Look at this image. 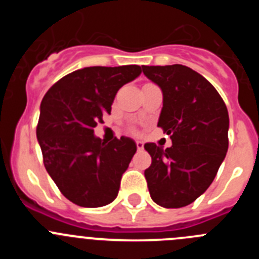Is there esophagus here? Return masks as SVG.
I'll list each match as a JSON object with an SVG mask.
<instances>
[{
    "mask_svg": "<svg viewBox=\"0 0 259 259\" xmlns=\"http://www.w3.org/2000/svg\"><path fill=\"white\" fill-rule=\"evenodd\" d=\"M136 146H137V149H139V150H143L144 149V143H143V141H140V140L136 141Z\"/></svg>",
    "mask_w": 259,
    "mask_h": 259,
    "instance_id": "34e87169",
    "label": "esophagus"
}]
</instances>
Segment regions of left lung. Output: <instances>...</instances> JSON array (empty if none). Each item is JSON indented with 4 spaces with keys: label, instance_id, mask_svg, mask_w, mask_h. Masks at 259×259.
Listing matches in <instances>:
<instances>
[{
    "label": "left lung",
    "instance_id": "left-lung-1",
    "mask_svg": "<svg viewBox=\"0 0 259 259\" xmlns=\"http://www.w3.org/2000/svg\"><path fill=\"white\" fill-rule=\"evenodd\" d=\"M143 72L161 88L158 127L172 140L167 149L144 145L152 157L145 170L150 197L166 209L187 206L209 188L227 154V107L217 89L187 66H143Z\"/></svg>",
    "mask_w": 259,
    "mask_h": 259
}]
</instances>
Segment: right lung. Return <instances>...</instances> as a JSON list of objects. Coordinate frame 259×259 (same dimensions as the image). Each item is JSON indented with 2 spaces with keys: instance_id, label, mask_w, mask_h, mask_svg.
<instances>
[{
  "instance_id": "add662e5",
  "label": "right lung",
  "mask_w": 259,
  "mask_h": 259,
  "mask_svg": "<svg viewBox=\"0 0 259 259\" xmlns=\"http://www.w3.org/2000/svg\"><path fill=\"white\" fill-rule=\"evenodd\" d=\"M140 74L137 65L84 67L58 80L42 98L36 135L45 168L71 202L100 207L118 196L136 143L124 136L107 143L93 128L110 114L119 89Z\"/></svg>"
}]
</instances>
